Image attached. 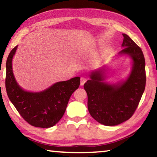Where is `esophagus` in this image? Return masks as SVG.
I'll use <instances>...</instances> for the list:
<instances>
[{
  "mask_svg": "<svg viewBox=\"0 0 157 157\" xmlns=\"http://www.w3.org/2000/svg\"><path fill=\"white\" fill-rule=\"evenodd\" d=\"M87 80V78H85V77H81L80 78V82H81V85L82 86V85H84L85 82H86Z\"/></svg>",
  "mask_w": 157,
  "mask_h": 157,
  "instance_id": "1",
  "label": "esophagus"
}]
</instances>
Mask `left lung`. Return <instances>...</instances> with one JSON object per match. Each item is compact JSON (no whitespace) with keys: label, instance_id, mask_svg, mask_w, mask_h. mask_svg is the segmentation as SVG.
<instances>
[{"label":"left lung","instance_id":"left-lung-1","mask_svg":"<svg viewBox=\"0 0 157 157\" xmlns=\"http://www.w3.org/2000/svg\"><path fill=\"white\" fill-rule=\"evenodd\" d=\"M124 48L121 54H127L133 59L132 73L122 83L108 84L102 71L91 73V79L84 85L88 95V109L98 123L107 126L119 124L134 113L146 83L145 61L142 50L125 34H123Z\"/></svg>","mask_w":157,"mask_h":157}]
</instances>
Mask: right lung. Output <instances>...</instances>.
Here are the masks:
<instances>
[{
    "instance_id": "right-lung-1",
    "label": "right lung",
    "mask_w": 157,
    "mask_h": 157,
    "mask_svg": "<svg viewBox=\"0 0 157 157\" xmlns=\"http://www.w3.org/2000/svg\"><path fill=\"white\" fill-rule=\"evenodd\" d=\"M17 48V46L11 50L6 62L5 88L9 99L31 125L42 128L54 126L64 114L70 97L80 84V78L57 82L39 93L25 91L18 86L12 72V61Z\"/></svg>"
}]
</instances>
